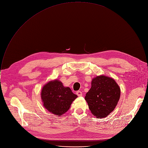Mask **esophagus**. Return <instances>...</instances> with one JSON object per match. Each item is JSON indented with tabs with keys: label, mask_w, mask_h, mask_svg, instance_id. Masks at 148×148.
I'll list each match as a JSON object with an SVG mask.
<instances>
[{
	"label": "esophagus",
	"mask_w": 148,
	"mask_h": 148,
	"mask_svg": "<svg viewBox=\"0 0 148 148\" xmlns=\"http://www.w3.org/2000/svg\"><path fill=\"white\" fill-rule=\"evenodd\" d=\"M76 94H77L78 97H81V96H82V92H81V91H77V92H76Z\"/></svg>",
	"instance_id": "obj_1"
}]
</instances>
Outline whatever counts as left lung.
<instances>
[{"instance_id": "obj_1", "label": "left lung", "mask_w": 148, "mask_h": 148, "mask_svg": "<svg viewBox=\"0 0 148 148\" xmlns=\"http://www.w3.org/2000/svg\"><path fill=\"white\" fill-rule=\"evenodd\" d=\"M120 94V88L114 79L100 75L92 79L85 99L91 113L97 118H102L114 111Z\"/></svg>"}]
</instances>
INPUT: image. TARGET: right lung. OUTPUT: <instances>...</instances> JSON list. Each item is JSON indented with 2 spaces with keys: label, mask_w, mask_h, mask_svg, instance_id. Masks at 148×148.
I'll return each instance as SVG.
<instances>
[{
  "label": "right lung",
  "mask_w": 148,
  "mask_h": 148,
  "mask_svg": "<svg viewBox=\"0 0 148 148\" xmlns=\"http://www.w3.org/2000/svg\"><path fill=\"white\" fill-rule=\"evenodd\" d=\"M41 97L46 109L53 114L61 116L70 109L77 95L69 87L63 86L61 82L54 80L43 87Z\"/></svg>",
  "instance_id": "1"
}]
</instances>
